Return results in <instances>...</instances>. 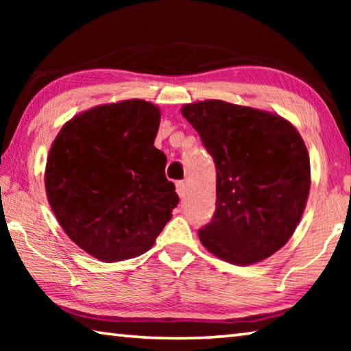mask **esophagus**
Segmentation results:
<instances>
[{"label":"esophagus","instance_id":"esophagus-1","mask_svg":"<svg viewBox=\"0 0 351 351\" xmlns=\"http://www.w3.org/2000/svg\"><path fill=\"white\" fill-rule=\"evenodd\" d=\"M176 193L180 195V198L182 199L184 197H186V193H187V187H186V184H184L182 181H178L176 182Z\"/></svg>","mask_w":351,"mask_h":351}]
</instances>
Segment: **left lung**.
I'll return each instance as SVG.
<instances>
[{"label": "left lung", "mask_w": 351, "mask_h": 351, "mask_svg": "<svg viewBox=\"0 0 351 351\" xmlns=\"http://www.w3.org/2000/svg\"><path fill=\"white\" fill-rule=\"evenodd\" d=\"M217 170L215 213L198 230L207 251L234 265L277 252L310 192V158L297 130L271 112L206 100L182 106Z\"/></svg>", "instance_id": "obj_1"}]
</instances>
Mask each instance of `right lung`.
I'll list each match as a JSON object with an SVG mask.
<instances>
[{
	"mask_svg": "<svg viewBox=\"0 0 351 351\" xmlns=\"http://www.w3.org/2000/svg\"><path fill=\"white\" fill-rule=\"evenodd\" d=\"M161 114L145 100L100 105L64 125L46 164L47 201L64 232L102 261L138 257L180 203L154 147Z\"/></svg>",
	"mask_w": 351,
	"mask_h": 351,
	"instance_id": "1",
	"label": "right lung"
}]
</instances>
